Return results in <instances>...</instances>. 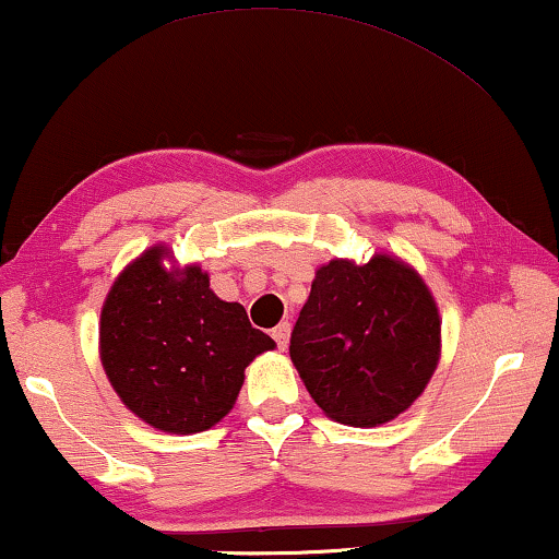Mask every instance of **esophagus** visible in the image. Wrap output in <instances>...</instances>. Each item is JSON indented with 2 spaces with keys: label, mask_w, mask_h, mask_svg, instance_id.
Here are the masks:
<instances>
[{
  "label": "esophagus",
  "mask_w": 559,
  "mask_h": 559,
  "mask_svg": "<svg viewBox=\"0 0 559 559\" xmlns=\"http://www.w3.org/2000/svg\"><path fill=\"white\" fill-rule=\"evenodd\" d=\"M288 336H290V324H288V321H281V324L273 329V340H276L281 349L288 347Z\"/></svg>",
  "instance_id": "esophagus-1"
}]
</instances>
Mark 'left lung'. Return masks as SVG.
<instances>
[{
	"mask_svg": "<svg viewBox=\"0 0 559 559\" xmlns=\"http://www.w3.org/2000/svg\"><path fill=\"white\" fill-rule=\"evenodd\" d=\"M290 361L321 411L372 428L423 395L440 359V317L420 273L395 255L334 258L290 332Z\"/></svg>",
	"mask_w": 559,
	"mask_h": 559,
	"instance_id": "left-lung-1",
	"label": "left lung"
}]
</instances>
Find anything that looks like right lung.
<instances>
[{"instance_id":"right-lung-1","label":"right lung","mask_w":559,"mask_h":559,"mask_svg":"<svg viewBox=\"0 0 559 559\" xmlns=\"http://www.w3.org/2000/svg\"><path fill=\"white\" fill-rule=\"evenodd\" d=\"M154 246L126 265L100 309V365L129 411L156 430L202 433L233 411L246 367L276 347L200 265L167 269Z\"/></svg>"}]
</instances>
